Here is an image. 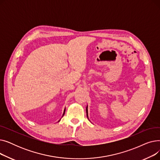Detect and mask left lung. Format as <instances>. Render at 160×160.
I'll return each instance as SVG.
<instances>
[{
    "label": "left lung",
    "instance_id": "8db88e82",
    "mask_svg": "<svg viewBox=\"0 0 160 160\" xmlns=\"http://www.w3.org/2000/svg\"><path fill=\"white\" fill-rule=\"evenodd\" d=\"M88 106H87V107H86V113H87V117H88ZM89 119V118H88Z\"/></svg>",
    "mask_w": 160,
    "mask_h": 160
}]
</instances>
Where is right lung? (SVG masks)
I'll return each instance as SVG.
<instances>
[{
    "instance_id": "right-lung-1",
    "label": "right lung",
    "mask_w": 160,
    "mask_h": 160,
    "mask_svg": "<svg viewBox=\"0 0 160 160\" xmlns=\"http://www.w3.org/2000/svg\"><path fill=\"white\" fill-rule=\"evenodd\" d=\"M65 110H64V112H63V115H62V117L64 115V114H65ZM60 120H59L58 121V122H60Z\"/></svg>"
}]
</instances>
